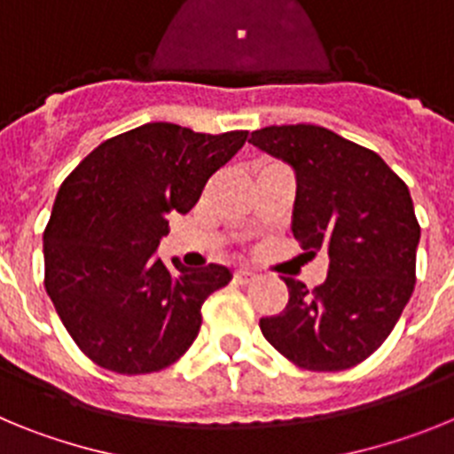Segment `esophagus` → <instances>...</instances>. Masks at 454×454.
<instances>
[{
	"instance_id": "34e87169",
	"label": "esophagus",
	"mask_w": 454,
	"mask_h": 454,
	"mask_svg": "<svg viewBox=\"0 0 454 454\" xmlns=\"http://www.w3.org/2000/svg\"><path fill=\"white\" fill-rule=\"evenodd\" d=\"M252 279H254V272H250V270H236L234 272L236 284H250Z\"/></svg>"
}]
</instances>
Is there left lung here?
Here are the masks:
<instances>
[{
	"label": "left lung",
	"instance_id": "8db88e82",
	"mask_svg": "<svg viewBox=\"0 0 454 454\" xmlns=\"http://www.w3.org/2000/svg\"><path fill=\"white\" fill-rule=\"evenodd\" d=\"M250 143L291 166L293 236L330 259L314 293L284 277L286 309L259 327L307 371L356 366L387 340L414 293L420 227L409 188L375 152L316 124L263 127Z\"/></svg>",
	"mask_w": 454,
	"mask_h": 454
}]
</instances>
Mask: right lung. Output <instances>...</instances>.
Listing matches in <instances>:
<instances>
[{"instance_id":"right-lung-1","label":"right lung","mask_w":454,"mask_h":454,"mask_svg":"<svg viewBox=\"0 0 454 454\" xmlns=\"http://www.w3.org/2000/svg\"><path fill=\"white\" fill-rule=\"evenodd\" d=\"M246 140L147 122L104 140L59 188L43 236L45 288L92 362L143 375L198 339L204 300L230 284V268L166 266L156 247L170 215L188 214Z\"/></svg>"}]
</instances>
